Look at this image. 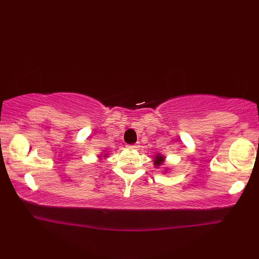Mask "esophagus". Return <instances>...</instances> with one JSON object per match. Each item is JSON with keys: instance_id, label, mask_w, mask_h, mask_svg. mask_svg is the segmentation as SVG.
I'll list each match as a JSON object with an SVG mask.
<instances>
[{"instance_id": "1", "label": "esophagus", "mask_w": 259, "mask_h": 259, "mask_svg": "<svg viewBox=\"0 0 259 259\" xmlns=\"http://www.w3.org/2000/svg\"><path fill=\"white\" fill-rule=\"evenodd\" d=\"M126 147L130 148V150H138V148H139V144H138V143L131 144V145H126Z\"/></svg>"}]
</instances>
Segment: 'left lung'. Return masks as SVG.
Here are the masks:
<instances>
[{
  "label": "left lung",
  "mask_w": 259,
  "mask_h": 259,
  "mask_svg": "<svg viewBox=\"0 0 259 259\" xmlns=\"http://www.w3.org/2000/svg\"><path fill=\"white\" fill-rule=\"evenodd\" d=\"M163 161H164V157L162 156V155L157 154V155L155 156L154 162H155V165H156V166H160L162 163H163Z\"/></svg>",
  "instance_id": "left-lung-1"
}]
</instances>
